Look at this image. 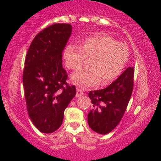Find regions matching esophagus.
Here are the masks:
<instances>
[{
  "mask_svg": "<svg viewBox=\"0 0 161 161\" xmlns=\"http://www.w3.org/2000/svg\"><path fill=\"white\" fill-rule=\"evenodd\" d=\"M83 94H84L83 91L81 90L80 88H77V94H76V96H77V97H80V96H82Z\"/></svg>",
  "mask_w": 161,
  "mask_h": 161,
  "instance_id": "obj_1",
  "label": "esophagus"
}]
</instances>
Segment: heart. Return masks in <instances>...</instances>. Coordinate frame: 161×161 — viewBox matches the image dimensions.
Returning a JSON list of instances; mask_svg holds the SVG:
<instances>
[{
  "mask_svg": "<svg viewBox=\"0 0 161 161\" xmlns=\"http://www.w3.org/2000/svg\"><path fill=\"white\" fill-rule=\"evenodd\" d=\"M86 57H90L88 67L80 69L70 76L73 83L81 87L112 83L122 74L129 58L125 44L117 42L110 36L97 34L88 36L81 46L69 43L63 53L64 64L69 69H77Z\"/></svg>",
  "mask_w": 161,
  "mask_h": 161,
  "instance_id": "1",
  "label": "heart"
}]
</instances>
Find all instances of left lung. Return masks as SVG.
<instances>
[{
    "label": "left lung",
    "mask_w": 161,
    "mask_h": 161,
    "mask_svg": "<svg viewBox=\"0 0 161 161\" xmlns=\"http://www.w3.org/2000/svg\"><path fill=\"white\" fill-rule=\"evenodd\" d=\"M133 77L134 68L128 67L106 88L88 93L93 109L87 115V122L93 131L105 135L117 126L132 95Z\"/></svg>",
    "instance_id": "8db88e82"
}]
</instances>
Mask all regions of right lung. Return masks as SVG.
<instances>
[{"instance_id": "right-lung-1", "label": "right lung", "mask_w": 161, "mask_h": 161, "mask_svg": "<svg viewBox=\"0 0 161 161\" xmlns=\"http://www.w3.org/2000/svg\"><path fill=\"white\" fill-rule=\"evenodd\" d=\"M72 32L69 24H54L41 31L25 60L23 86L28 113L41 132L51 133L62 125L66 108L76 95L66 83L62 54Z\"/></svg>"}]
</instances>
